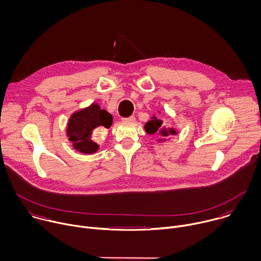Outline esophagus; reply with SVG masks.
I'll use <instances>...</instances> for the list:
<instances>
[{
    "label": "esophagus",
    "instance_id": "1",
    "mask_svg": "<svg viewBox=\"0 0 261 261\" xmlns=\"http://www.w3.org/2000/svg\"><path fill=\"white\" fill-rule=\"evenodd\" d=\"M123 121H124V122H128V123H132V122L135 121V117L131 116V117H129V118H124Z\"/></svg>",
    "mask_w": 261,
    "mask_h": 261
}]
</instances>
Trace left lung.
Returning <instances> with one entry per match:
<instances>
[{"instance_id": "1", "label": "left lung", "mask_w": 261, "mask_h": 261, "mask_svg": "<svg viewBox=\"0 0 261 261\" xmlns=\"http://www.w3.org/2000/svg\"><path fill=\"white\" fill-rule=\"evenodd\" d=\"M144 130L147 134H154L156 132H159L160 135L164 137L168 135H175L177 133L173 128H165V127L162 128V121L157 119L155 116L152 118V121H148L145 123Z\"/></svg>"}]
</instances>
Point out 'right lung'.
I'll return each mask as SVG.
<instances>
[{"label":"right lung","mask_w":261,"mask_h":261,"mask_svg":"<svg viewBox=\"0 0 261 261\" xmlns=\"http://www.w3.org/2000/svg\"><path fill=\"white\" fill-rule=\"evenodd\" d=\"M113 125V116L97 103L75 111L68 122L67 136L73 147L83 154H94L99 144L92 139L93 131L100 126L109 128Z\"/></svg>","instance_id":"add662e5"}]
</instances>
